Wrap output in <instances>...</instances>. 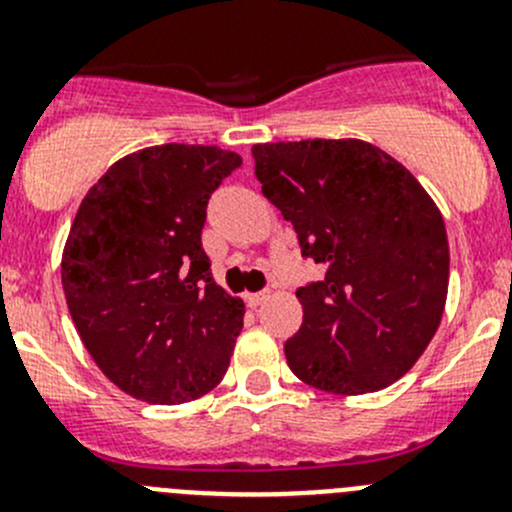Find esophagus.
<instances>
[{
    "mask_svg": "<svg viewBox=\"0 0 512 512\" xmlns=\"http://www.w3.org/2000/svg\"><path fill=\"white\" fill-rule=\"evenodd\" d=\"M267 297H270V292H247L245 302L250 304V307H260Z\"/></svg>",
    "mask_w": 512,
    "mask_h": 512,
    "instance_id": "obj_1",
    "label": "esophagus"
}]
</instances>
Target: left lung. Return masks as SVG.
<instances>
[{"label": "left lung", "mask_w": 512, "mask_h": 512, "mask_svg": "<svg viewBox=\"0 0 512 512\" xmlns=\"http://www.w3.org/2000/svg\"><path fill=\"white\" fill-rule=\"evenodd\" d=\"M262 193L294 225L322 282L297 289V379L339 396L394 384L426 352L448 294L441 210L414 175L359 138L252 146Z\"/></svg>", "instance_id": "8db88e82"}]
</instances>
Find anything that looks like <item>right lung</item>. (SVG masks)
Instances as JSON below:
<instances>
[{"label": "right lung", "mask_w": 512, "mask_h": 512, "mask_svg": "<svg viewBox=\"0 0 512 512\" xmlns=\"http://www.w3.org/2000/svg\"><path fill=\"white\" fill-rule=\"evenodd\" d=\"M240 165L218 146H151L81 200L61 285L84 347L133 399H200L230 366L245 304L215 285L200 232L210 195Z\"/></svg>", "instance_id": "1"}]
</instances>
